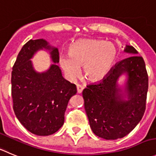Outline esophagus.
Returning a JSON list of instances; mask_svg holds the SVG:
<instances>
[{"label":"esophagus","instance_id":"esophagus-1","mask_svg":"<svg viewBox=\"0 0 156 156\" xmlns=\"http://www.w3.org/2000/svg\"><path fill=\"white\" fill-rule=\"evenodd\" d=\"M83 89H84V87H83L82 85H77V91H78V93L81 94V93L82 92Z\"/></svg>","mask_w":156,"mask_h":156}]
</instances>
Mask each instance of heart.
Instances as JSON below:
<instances>
[{"label":"heart","mask_w":156,"mask_h":156,"mask_svg":"<svg viewBox=\"0 0 156 156\" xmlns=\"http://www.w3.org/2000/svg\"><path fill=\"white\" fill-rule=\"evenodd\" d=\"M117 58V49L112 43L101 40L87 39L75 41L69 49V55L60 57L61 67L67 78L74 81L81 73L91 81L102 80L112 68Z\"/></svg>","instance_id":"heart-1"}]
</instances>
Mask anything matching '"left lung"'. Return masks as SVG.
<instances>
[{"mask_svg":"<svg viewBox=\"0 0 156 156\" xmlns=\"http://www.w3.org/2000/svg\"><path fill=\"white\" fill-rule=\"evenodd\" d=\"M130 56L120 61L98 82L83 90L85 109L94 135L106 140L125 137L139 124L145 110L148 78L145 64L135 48L126 45ZM126 75L122 87L118 81Z\"/></svg>","mask_w":156,"mask_h":156,"instance_id":"8db88e82","label":"left lung"}]
</instances>
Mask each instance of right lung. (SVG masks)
<instances>
[{"label": "right lung", "instance_id": "1", "mask_svg": "<svg viewBox=\"0 0 156 156\" xmlns=\"http://www.w3.org/2000/svg\"><path fill=\"white\" fill-rule=\"evenodd\" d=\"M48 51L53 64L39 73L32 58L37 51ZM59 53L44 39L30 40L19 52L11 73V95L16 117L31 133L50 135L64 125L70 98L77 93L75 84L63 78L57 64Z\"/></svg>", "mask_w": 156, "mask_h": 156}]
</instances>
